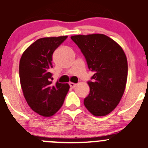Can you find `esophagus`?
I'll use <instances>...</instances> for the list:
<instances>
[{
    "instance_id": "34e87169",
    "label": "esophagus",
    "mask_w": 148,
    "mask_h": 148,
    "mask_svg": "<svg viewBox=\"0 0 148 148\" xmlns=\"http://www.w3.org/2000/svg\"><path fill=\"white\" fill-rule=\"evenodd\" d=\"M69 85H70V87H71V88H74L76 86H77V84L74 83V82H70Z\"/></svg>"
}]
</instances>
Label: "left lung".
I'll return each instance as SVG.
<instances>
[{"mask_svg":"<svg viewBox=\"0 0 148 148\" xmlns=\"http://www.w3.org/2000/svg\"><path fill=\"white\" fill-rule=\"evenodd\" d=\"M83 53L88 69L94 72L88 82L90 93L84 100L87 110L95 116H105L118 105L128 77V62L123 48L103 34L71 36Z\"/></svg>","mask_w":148,"mask_h":148,"instance_id":"obj_1","label":"left lung"}]
</instances>
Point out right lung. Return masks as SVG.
<instances>
[{
	"instance_id": "obj_1",
	"label": "right lung",
	"mask_w": 148,
	"mask_h": 148,
	"mask_svg": "<svg viewBox=\"0 0 148 148\" xmlns=\"http://www.w3.org/2000/svg\"><path fill=\"white\" fill-rule=\"evenodd\" d=\"M67 36L46 37L36 40L22 55L20 79L29 107L43 117H51L63 105L70 86L50 81L52 55Z\"/></svg>"
}]
</instances>
